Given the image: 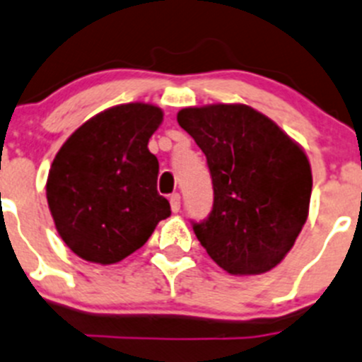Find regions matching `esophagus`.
<instances>
[{
    "label": "esophagus",
    "mask_w": 362,
    "mask_h": 362,
    "mask_svg": "<svg viewBox=\"0 0 362 362\" xmlns=\"http://www.w3.org/2000/svg\"><path fill=\"white\" fill-rule=\"evenodd\" d=\"M170 205L173 212H178V210H180V194H178V192L170 196Z\"/></svg>",
    "instance_id": "obj_1"
}]
</instances>
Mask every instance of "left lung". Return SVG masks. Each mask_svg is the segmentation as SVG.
Instances as JSON below:
<instances>
[{"label":"left lung","mask_w":362,"mask_h":362,"mask_svg":"<svg viewBox=\"0 0 362 362\" xmlns=\"http://www.w3.org/2000/svg\"><path fill=\"white\" fill-rule=\"evenodd\" d=\"M177 120L212 177V210L192 221L198 240L230 274L274 269L308 219L313 177L304 150L245 104L185 107Z\"/></svg>","instance_id":"left-lung-1"}]
</instances>
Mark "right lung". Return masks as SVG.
Returning a JSON list of instances; mask_svg holds the SVG:
<instances>
[{
  "instance_id": "obj_1",
  "label": "right lung",
  "mask_w": 362,
  "mask_h": 362,
  "mask_svg": "<svg viewBox=\"0 0 362 362\" xmlns=\"http://www.w3.org/2000/svg\"><path fill=\"white\" fill-rule=\"evenodd\" d=\"M160 122V107L120 104L84 122L56 153L45 194L59 237L79 258L120 262L170 217L148 150Z\"/></svg>"
}]
</instances>
